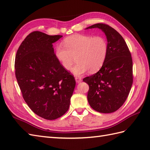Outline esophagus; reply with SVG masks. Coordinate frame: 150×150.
Listing matches in <instances>:
<instances>
[{
    "label": "esophagus",
    "instance_id": "esophagus-1",
    "mask_svg": "<svg viewBox=\"0 0 150 150\" xmlns=\"http://www.w3.org/2000/svg\"><path fill=\"white\" fill-rule=\"evenodd\" d=\"M75 81L76 83H80L82 82V78L80 77V76H75Z\"/></svg>",
    "mask_w": 150,
    "mask_h": 150
}]
</instances>
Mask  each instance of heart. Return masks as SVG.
I'll use <instances>...</instances> for the list:
<instances>
[{
    "label": "heart",
    "instance_id": "heart-1",
    "mask_svg": "<svg viewBox=\"0 0 150 150\" xmlns=\"http://www.w3.org/2000/svg\"><path fill=\"white\" fill-rule=\"evenodd\" d=\"M62 45L55 48V56L62 67L69 70L75 61L76 64L71 69L76 76L82 75L89 70L93 73L99 70L105 62L108 53V44L102 36L76 34L62 41Z\"/></svg>",
    "mask_w": 150,
    "mask_h": 150
}]
</instances>
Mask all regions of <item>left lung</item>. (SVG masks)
Listing matches in <instances>:
<instances>
[{"mask_svg":"<svg viewBox=\"0 0 150 150\" xmlns=\"http://www.w3.org/2000/svg\"><path fill=\"white\" fill-rule=\"evenodd\" d=\"M98 28L105 33L108 53L100 70L83 81L89 85L88 100L91 108L101 113L115 112L123 105L133 83L131 54L121 34L104 23H96L86 29Z\"/></svg>","mask_w":150,"mask_h":150,"instance_id":"1","label":"left lung"}]
</instances>
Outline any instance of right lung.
<instances>
[{
    "label": "right lung",
    "instance_id": "right-lung-1",
    "mask_svg": "<svg viewBox=\"0 0 150 150\" xmlns=\"http://www.w3.org/2000/svg\"><path fill=\"white\" fill-rule=\"evenodd\" d=\"M62 37L34 31L22 41L15 57V75L24 100L48 120L67 112L76 83L54 54L52 43Z\"/></svg>",
    "mask_w": 150,
    "mask_h": 150
}]
</instances>
